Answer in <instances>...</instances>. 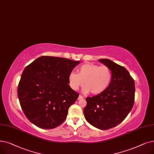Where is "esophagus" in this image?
Returning a JSON list of instances; mask_svg holds the SVG:
<instances>
[{"mask_svg": "<svg viewBox=\"0 0 154 154\" xmlns=\"http://www.w3.org/2000/svg\"><path fill=\"white\" fill-rule=\"evenodd\" d=\"M83 98H84V97H83L82 96L79 95V97H78V99L79 100V99H83Z\"/></svg>", "mask_w": 154, "mask_h": 154, "instance_id": "esophagus-1", "label": "esophagus"}]
</instances>
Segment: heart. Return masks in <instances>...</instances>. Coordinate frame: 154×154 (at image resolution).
Masks as SVG:
<instances>
[{"label": "heart", "mask_w": 154, "mask_h": 154, "mask_svg": "<svg viewBox=\"0 0 154 154\" xmlns=\"http://www.w3.org/2000/svg\"><path fill=\"white\" fill-rule=\"evenodd\" d=\"M111 79V71L107 66L87 63L80 66L77 73H70L69 83L73 90L77 91L84 85L85 93L91 92L93 95H97L108 88Z\"/></svg>", "instance_id": "obj_1"}]
</instances>
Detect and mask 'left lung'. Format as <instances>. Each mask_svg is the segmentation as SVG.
<instances>
[{
  "instance_id": "1",
  "label": "left lung",
  "mask_w": 154,
  "mask_h": 154,
  "mask_svg": "<svg viewBox=\"0 0 154 154\" xmlns=\"http://www.w3.org/2000/svg\"><path fill=\"white\" fill-rule=\"evenodd\" d=\"M99 62L110 69L111 81L104 92L86 98L84 114L91 125L106 130L122 123L131 111L135 100V82L124 66L109 59Z\"/></svg>"
}]
</instances>
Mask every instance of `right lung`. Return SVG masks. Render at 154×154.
<instances>
[{"instance_id":"obj_1","label":"right lung","mask_w":154,"mask_h":154,"mask_svg":"<svg viewBox=\"0 0 154 154\" xmlns=\"http://www.w3.org/2000/svg\"><path fill=\"white\" fill-rule=\"evenodd\" d=\"M80 63L68 58L42 56L24 69L17 95L29 122L43 129H52L66 118L79 94L69 85V75Z\"/></svg>"}]
</instances>
